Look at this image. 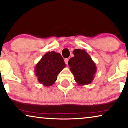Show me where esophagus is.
Masks as SVG:
<instances>
[{
    "instance_id": "esophagus-1",
    "label": "esophagus",
    "mask_w": 128,
    "mask_h": 128,
    "mask_svg": "<svg viewBox=\"0 0 128 128\" xmlns=\"http://www.w3.org/2000/svg\"><path fill=\"white\" fill-rule=\"evenodd\" d=\"M68 61H69V59H68V58L64 59V62H65V64H68Z\"/></svg>"
}]
</instances>
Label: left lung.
I'll return each mask as SVG.
<instances>
[{"instance_id": "8db88e82", "label": "left lung", "mask_w": 128, "mask_h": 128, "mask_svg": "<svg viewBox=\"0 0 128 128\" xmlns=\"http://www.w3.org/2000/svg\"><path fill=\"white\" fill-rule=\"evenodd\" d=\"M74 56L68 62L74 80L79 86L90 84L93 81L97 67L88 54L84 50L76 49L73 51Z\"/></svg>"}]
</instances>
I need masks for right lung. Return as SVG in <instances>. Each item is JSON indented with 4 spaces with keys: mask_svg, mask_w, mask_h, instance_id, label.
Returning <instances> with one entry per match:
<instances>
[{
    "mask_svg": "<svg viewBox=\"0 0 128 128\" xmlns=\"http://www.w3.org/2000/svg\"><path fill=\"white\" fill-rule=\"evenodd\" d=\"M66 67L60 54L48 52L42 57L35 66V74L38 81L44 86H51L57 80L58 75Z\"/></svg>",
    "mask_w": 128,
    "mask_h": 128,
    "instance_id": "1",
    "label": "right lung"
}]
</instances>
